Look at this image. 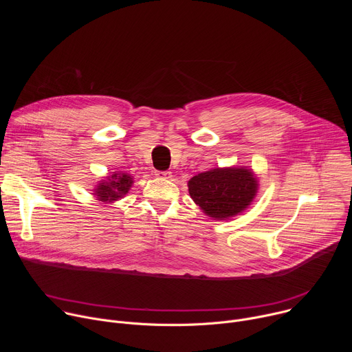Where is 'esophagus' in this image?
I'll return each mask as SVG.
<instances>
[{
  "label": "esophagus",
  "mask_w": 352,
  "mask_h": 352,
  "mask_svg": "<svg viewBox=\"0 0 352 352\" xmlns=\"http://www.w3.org/2000/svg\"><path fill=\"white\" fill-rule=\"evenodd\" d=\"M155 175H156L157 178H162V179H170V178L173 177L170 171H156Z\"/></svg>",
  "instance_id": "34e87169"
}]
</instances>
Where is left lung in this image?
<instances>
[{"instance_id": "left-lung-1", "label": "left lung", "mask_w": 352, "mask_h": 352, "mask_svg": "<svg viewBox=\"0 0 352 352\" xmlns=\"http://www.w3.org/2000/svg\"><path fill=\"white\" fill-rule=\"evenodd\" d=\"M188 190L205 214L226 220L242 213L252 204L258 192V179L246 167L213 168L192 177Z\"/></svg>"}]
</instances>
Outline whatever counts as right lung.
<instances>
[{
  "label": "right lung",
  "mask_w": 352,
  "mask_h": 352,
  "mask_svg": "<svg viewBox=\"0 0 352 352\" xmlns=\"http://www.w3.org/2000/svg\"><path fill=\"white\" fill-rule=\"evenodd\" d=\"M132 184L133 178L129 174L116 171L113 175H109L107 179H103L97 184L93 195L100 202L113 204L129 192Z\"/></svg>",
  "instance_id": "1"
}]
</instances>
